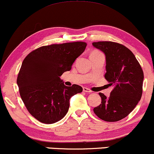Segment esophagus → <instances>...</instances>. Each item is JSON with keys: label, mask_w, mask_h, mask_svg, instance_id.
Here are the masks:
<instances>
[{"label": "esophagus", "mask_w": 154, "mask_h": 154, "mask_svg": "<svg viewBox=\"0 0 154 154\" xmlns=\"http://www.w3.org/2000/svg\"><path fill=\"white\" fill-rule=\"evenodd\" d=\"M83 91H84V92H86V93H91V92H92L91 90L89 89V88H86V87L83 88Z\"/></svg>", "instance_id": "1"}]
</instances>
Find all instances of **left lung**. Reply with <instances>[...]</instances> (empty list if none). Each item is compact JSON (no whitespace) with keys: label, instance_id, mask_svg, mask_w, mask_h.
I'll return each mask as SVG.
<instances>
[{"label":"left lung","instance_id":"obj_1","mask_svg":"<svg viewBox=\"0 0 154 154\" xmlns=\"http://www.w3.org/2000/svg\"><path fill=\"white\" fill-rule=\"evenodd\" d=\"M92 45L105 55L104 78L109 86H114L109 97L99 94L102 102L94 112L102 120L117 122L127 117L140 100L143 72L134 54L124 45L113 42H97Z\"/></svg>","mask_w":154,"mask_h":154}]
</instances>
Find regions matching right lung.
Instances as JSON below:
<instances>
[{
    "label": "right lung",
    "instance_id": "obj_1",
    "mask_svg": "<svg viewBox=\"0 0 154 154\" xmlns=\"http://www.w3.org/2000/svg\"><path fill=\"white\" fill-rule=\"evenodd\" d=\"M83 42L43 46L23 60L17 85L23 104L34 118L45 124L58 122L66 116L72 96L81 93L79 85L66 86L62 74L84 52Z\"/></svg>",
    "mask_w": 154,
    "mask_h": 154
}]
</instances>
